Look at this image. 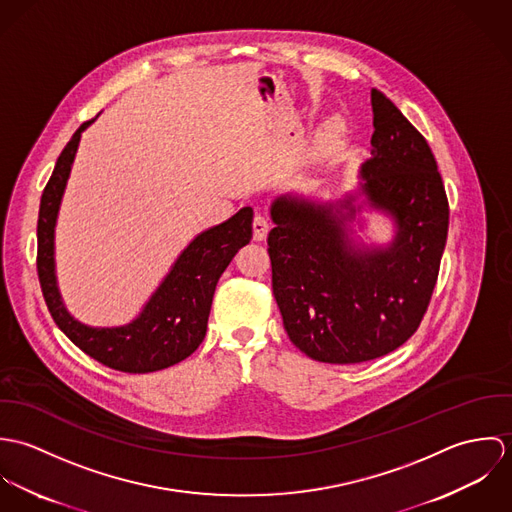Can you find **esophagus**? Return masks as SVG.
<instances>
[{
    "label": "esophagus",
    "mask_w": 512,
    "mask_h": 512,
    "mask_svg": "<svg viewBox=\"0 0 512 512\" xmlns=\"http://www.w3.org/2000/svg\"><path fill=\"white\" fill-rule=\"evenodd\" d=\"M252 228H254V240H256V242L264 240V238H266V234H268V230H270V222L266 219V215L258 213V215L254 217Z\"/></svg>",
    "instance_id": "1"
}]
</instances>
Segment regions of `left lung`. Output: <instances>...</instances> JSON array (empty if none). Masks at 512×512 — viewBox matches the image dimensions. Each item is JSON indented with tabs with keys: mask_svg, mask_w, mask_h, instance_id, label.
I'll use <instances>...</instances> for the list:
<instances>
[{
	"mask_svg": "<svg viewBox=\"0 0 512 512\" xmlns=\"http://www.w3.org/2000/svg\"><path fill=\"white\" fill-rule=\"evenodd\" d=\"M370 104L372 149L357 194L395 220L393 242L368 249L352 238L356 195H282L270 209L274 297L290 341L319 363H365L404 345L430 305L447 240L449 205L426 138L380 90Z\"/></svg>",
	"mask_w": 512,
	"mask_h": 512,
	"instance_id": "8db88e82",
	"label": "left lung"
}]
</instances>
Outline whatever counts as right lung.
<instances>
[{
    "label": "right lung",
    "mask_w": 512,
    "mask_h": 512,
    "mask_svg": "<svg viewBox=\"0 0 512 512\" xmlns=\"http://www.w3.org/2000/svg\"><path fill=\"white\" fill-rule=\"evenodd\" d=\"M84 122L61 151L43 191L37 222V274L45 303L59 329L94 361L130 374L177 365L197 351L207 333L213 295L222 272L252 238V209L197 234L179 254L142 313L122 327H90L67 311L55 274V224L71 175Z\"/></svg>",
    "instance_id": "right-lung-1"
}]
</instances>
